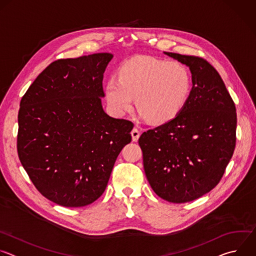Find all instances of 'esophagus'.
<instances>
[{
    "mask_svg": "<svg viewBox=\"0 0 256 256\" xmlns=\"http://www.w3.org/2000/svg\"><path fill=\"white\" fill-rule=\"evenodd\" d=\"M140 130H138V128H134L132 130V140L134 142H136L138 140V138H140Z\"/></svg>",
    "mask_w": 256,
    "mask_h": 256,
    "instance_id": "esophagus-1",
    "label": "esophagus"
}]
</instances>
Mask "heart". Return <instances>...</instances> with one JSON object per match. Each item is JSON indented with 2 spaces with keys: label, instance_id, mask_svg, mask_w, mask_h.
<instances>
[{
  "label": "heart",
  "instance_id": "obj_1",
  "mask_svg": "<svg viewBox=\"0 0 256 256\" xmlns=\"http://www.w3.org/2000/svg\"><path fill=\"white\" fill-rule=\"evenodd\" d=\"M192 87L188 70L178 62L140 56L126 62L118 77L106 84L108 103L118 114L138 110L152 122L174 118L186 105Z\"/></svg>",
  "mask_w": 256,
  "mask_h": 256
}]
</instances>
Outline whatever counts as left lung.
<instances>
[{
	"mask_svg": "<svg viewBox=\"0 0 256 256\" xmlns=\"http://www.w3.org/2000/svg\"><path fill=\"white\" fill-rule=\"evenodd\" d=\"M190 66L192 89L171 120L142 134L146 176L155 194L175 204L194 200L222 179L236 146L235 103L204 58L164 52Z\"/></svg>",
	"mask_w": 256,
	"mask_h": 256,
	"instance_id": "8db88e82",
	"label": "left lung"
}]
</instances>
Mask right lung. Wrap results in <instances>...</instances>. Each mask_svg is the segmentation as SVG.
I'll use <instances>...</instances> for the list:
<instances>
[{
  "label": "right lung",
  "instance_id": "1",
  "mask_svg": "<svg viewBox=\"0 0 256 256\" xmlns=\"http://www.w3.org/2000/svg\"><path fill=\"white\" fill-rule=\"evenodd\" d=\"M108 52L50 64L20 101L17 151L32 184L66 208L92 204L104 192L116 160L132 140L130 120L101 105Z\"/></svg>",
  "mask_w": 256,
  "mask_h": 256
}]
</instances>
